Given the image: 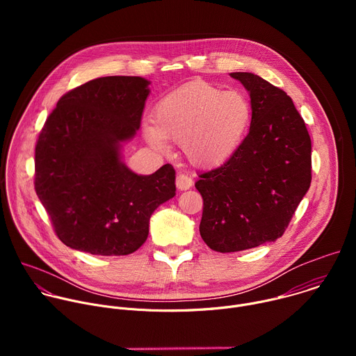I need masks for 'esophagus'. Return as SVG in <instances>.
Returning <instances> with one entry per match:
<instances>
[{
    "label": "esophagus",
    "mask_w": 356,
    "mask_h": 356,
    "mask_svg": "<svg viewBox=\"0 0 356 356\" xmlns=\"http://www.w3.org/2000/svg\"><path fill=\"white\" fill-rule=\"evenodd\" d=\"M193 179L191 177H188L187 175H184V173H180V175H177V177H176V187L179 188V190H188V188H191L193 187Z\"/></svg>",
    "instance_id": "esophagus-1"
}]
</instances>
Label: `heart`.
Segmentation results:
<instances>
[{
    "label": "heart",
    "instance_id": "b5f03b06",
    "mask_svg": "<svg viewBox=\"0 0 356 356\" xmlns=\"http://www.w3.org/2000/svg\"><path fill=\"white\" fill-rule=\"evenodd\" d=\"M250 121L252 106L245 94L193 80L159 99L154 111L155 128H146L145 135L158 149L165 147V139L183 143L191 163L214 168L235 154Z\"/></svg>",
    "mask_w": 356,
    "mask_h": 356
}]
</instances>
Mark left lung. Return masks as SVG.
<instances>
[{"label":"left lung","instance_id":"8db88e82","mask_svg":"<svg viewBox=\"0 0 356 356\" xmlns=\"http://www.w3.org/2000/svg\"><path fill=\"white\" fill-rule=\"evenodd\" d=\"M250 95L252 121L235 154L198 175L200 235L228 253L280 238L312 183V139L291 98L252 73H231Z\"/></svg>","mask_w":356,"mask_h":356}]
</instances>
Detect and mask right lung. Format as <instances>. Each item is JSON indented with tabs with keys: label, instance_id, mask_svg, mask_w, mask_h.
Segmentation results:
<instances>
[{
	"label": "right lung",
	"instance_id": "1",
	"mask_svg": "<svg viewBox=\"0 0 356 356\" xmlns=\"http://www.w3.org/2000/svg\"><path fill=\"white\" fill-rule=\"evenodd\" d=\"M149 81L135 76L90 80L60 97L35 146V191L58 238L101 257L129 255L149 218L175 195V169L138 176L120 159V142L140 127Z\"/></svg>",
	"mask_w": 356,
	"mask_h": 356
}]
</instances>
